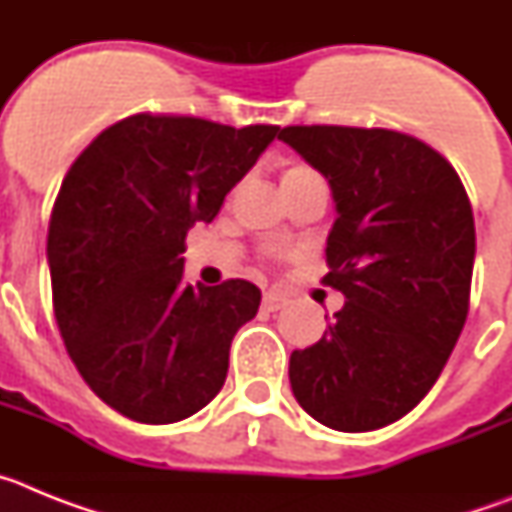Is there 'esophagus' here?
<instances>
[{
    "instance_id": "obj_1",
    "label": "esophagus",
    "mask_w": 512,
    "mask_h": 512,
    "mask_svg": "<svg viewBox=\"0 0 512 512\" xmlns=\"http://www.w3.org/2000/svg\"><path fill=\"white\" fill-rule=\"evenodd\" d=\"M287 305H289V297L282 295V292H277V289H269V292L264 295V310L266 312L284 310Z\"/></svg>"
}]
</instances>
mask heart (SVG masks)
Masks as SVG:
<instances>
[{"label": "heart", "instance_id": "b5f03b06", "mask_svg": "<svg viewBox=\"0 0 512 512\" xmlns=\"http://www.w3.org/2000/svg\"><path fill=\"white\" fill-rule=\"evenodd\" d=\"M307 176H315V171L307 169V166H292V169L284 171L282 184H287V182H297V179H307Z\"/></svg>", "mask_w": 512, "mask_h": 512}]
</instances>
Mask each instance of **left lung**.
I'll use <instances>...</instances> for the list:
<instances>
[{
	"label": "left lung",
	"mask_w": 512,
	"mask_h": 512,
	"mask_svg": "<svg viewBox=\"0 0 512 512\" xmlns=\"http://www.w3.org/2000/svg\"><path fill=\"white\" fill-rule=\"evenodd\" d=\"M279 140L328 179L336 223L328 277L346 302L315 346L292 351L289 384L333 431L395 423L449 361L469 310L474 215L454 166L413 135L289 125Z\"/></svg>",
	"instance_id": "1"
}]
</instances>
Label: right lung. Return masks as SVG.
<instances>
[{
  "label": "right lung",
  "instance_id": "1",
  "mask_svg": "<svg viewBox=\"0 0 512 512\" xmlns=\"http://www.w3.org/2000/svg\"><path fill=\"white\" fill-rule=\"evenodd\" d=\"M200 117L133 115L69 169L48 225L53 310L94 395L138 423L200 413L223 390L233 336L256 318L246 279L184 282V238L277 138Z\"/></svg>",
  "mask_w": 512,
  "mask_h": 512
}]
</instances>
